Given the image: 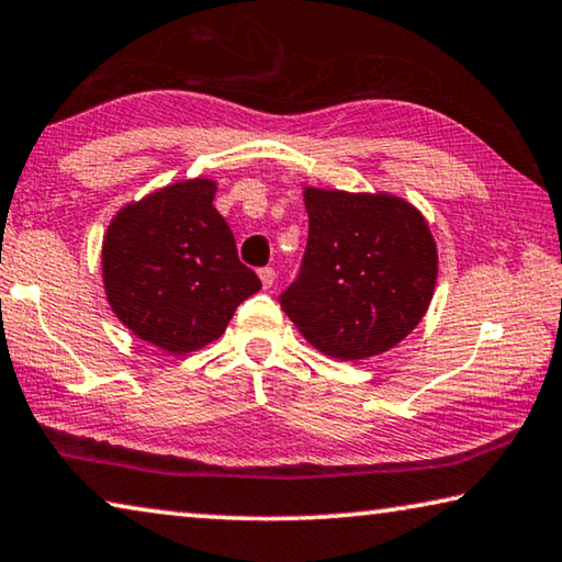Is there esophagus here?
Returning <instances> with one entry per match:
<instances>
[{"label": "esophagus", "mask_w": 562, "mask_h": 562, "mask_svg": "<svg viewBox=\"0 0 562 562\" xmlns=\"http://www.w3.org/2000/svg\"><path fill=\"white\" fill-rule=\"evenodd\" d=\"M257 274H260V282H262L265 290L272 288V284H274V270H272V267H262V270L257 272Z\"/></svg>", "instance_id": "obj_1"}]
</instances>
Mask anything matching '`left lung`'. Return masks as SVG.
<instances>
[{"label":"left lung","instance_id":"obj_1","mask_svg":"<svg viewBox=\"0 0 562 562\" xmlns=\"http://www.w3.org/2000/svg\"><path fill=\"white\" fill-rule=\"evenodd\" d=\"M307 252L282 310L327 358L368 360L420 325L438 282V245L420 210L393 192L302 187Z\"/></svg>","mask_w":562,"mask_h":562}]
</instances>
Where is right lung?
Returning <instances> with one entry per match:
<instances>
[{
    "label": "right lung",
    "mask_w": 562,
    "mask_h": 562,
    "mask_svg": "<svg viewBox=\"0 0 562 562\" xmlns=\"http://www.w3.org/2000/svg\"><path fill=\"white\" fill-rule=\"evenodd\" d=\"M215 192L210 177L159 187L120 207L102 239L112 313L169 355L215 342L239 302L262 288L237 260L233 229L212 204Z\"/></svg>",
    "instance_id": "right-lung-1"
}]
</instances>
